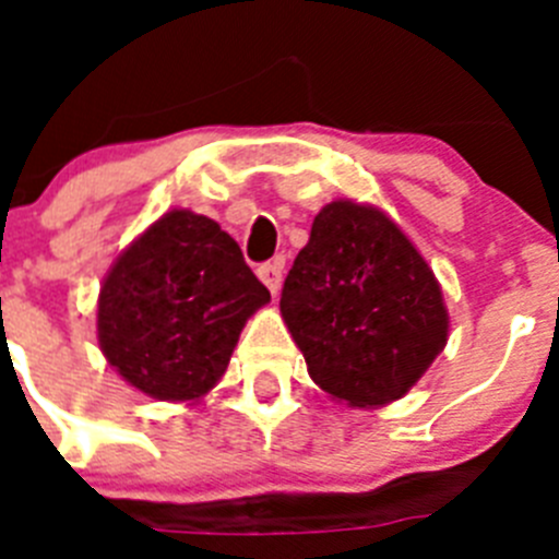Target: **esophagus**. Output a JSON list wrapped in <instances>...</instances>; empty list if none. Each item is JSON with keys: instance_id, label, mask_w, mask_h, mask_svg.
<instances>
[{"instance_id": "obj_1", "label": "esophagus", "mask_w": 559, "mask_h": 559, "mask_svg": "<svg viewBox=\"0 0 559 559\" xmlns=\"http://www.w3.org/2000/svg\"><path fill=\"white\" fill-rule=\"evenodd\" d=\"M283 260H271V263H263L257 269V274H260V280H263L265 288H269L271 294H276L280 285H283Z\"/></svg>"}]
</instances>
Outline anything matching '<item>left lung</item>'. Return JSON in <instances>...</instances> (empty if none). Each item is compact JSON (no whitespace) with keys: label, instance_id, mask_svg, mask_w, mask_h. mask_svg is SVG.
Returning <instances> with one entry per match:
<instances>
[{"label":"left lung","instance_id":"1","mask_svg":"<svg viewBox=\"0 0 559 559\" xmlns=\"http://www.w3.org/2000/svg\"><path fill=\"white\" fill-rule=\"evenodd\" d=\"M280 310L310 378L349 406H383L448 341L437 276L386 212L333 201L290 265Z\"/></svg>","mask_w":559,"mask_h":559}]
</instances>
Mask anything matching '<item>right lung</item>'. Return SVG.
Wrapping results in <instances>:
<instances>
[{"mask_svg": "<svg viewBox=\"0 0 559 559\" xmlns=\"http://www.w3.org/2000/svg\"><path fill=\"white\" fill-rule=\"evenodd\" d=\"M269 299L215 221L173 210L103 280L97 338L108 364L142 394L199 400L226 372L240 330Z\"/></svg>", "mask_w": 559, "mask_h": 559, "instance_id": "right-lung-1", "label": "right lung"}]
</instances>
